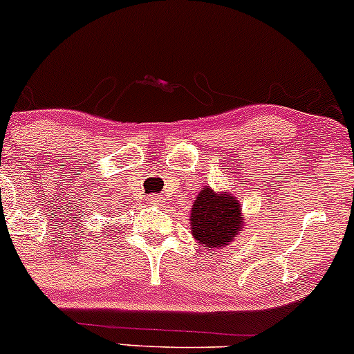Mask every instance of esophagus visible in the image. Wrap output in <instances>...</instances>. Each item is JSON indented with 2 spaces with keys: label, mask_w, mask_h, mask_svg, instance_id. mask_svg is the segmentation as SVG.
<instances>
[{
  "label": "esophagus",
  "mask_w": 354,
  "mask_h": 354,
  "mask_svg": "<svg viewBox=\"0 0 354 354\" xmlns=\"http://www.w3.org/2000/svg\"><path fill=\"white\" fill-rule=\"evenodd\" d=\"M148 201H150V204H158L162 199H160L158 196H150V198H148Z\"/></svg>",
  "instance_id": "34e87169"
}]
</instances>
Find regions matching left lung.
I'll use <instances>...</instances> for the list:
<instances>
[{"label": "left lung", "instance_id": "8db88e82", "mask_svg": "<svg viewBox=\"0 0 354 354\" xmlns=\"http://www.w3.org/2000/svg\"><path fill=\"white\" fill-rule=\"evenodd\" d=\"M192 235L209 250L227 247L228 242L242 232V207L235 196L216 194L204 185L191 209Z\"/></svg>", "mask_w": 354, "mask_h": 354}]
</instances>
